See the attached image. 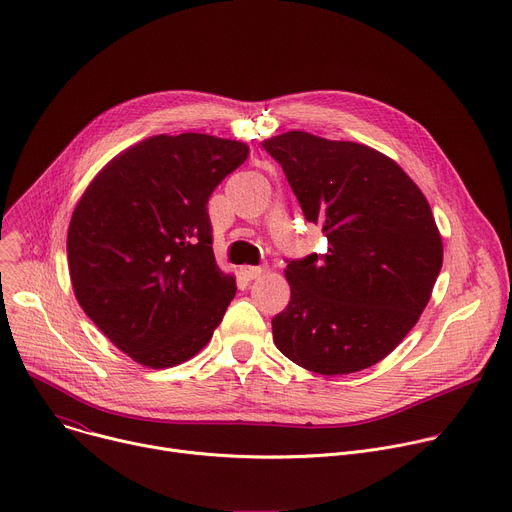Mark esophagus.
I'll return each mask as SVG.
<instances>
[{"label": "esophagus", "mask_w": 512, "mask_h": 512, "mask_svg": "<svg viewBox=\"0 0 512 512\" xmlns=\"http://www.w3.org/2000/svg\"><path fill=\"white\" fill-rule=\"evenodd\" d=\"M263 271H265L263 267H255V265H245V267H241V275H243L245 279H257Z\"/></svg>", "instance_id": "1"}]
</instances>
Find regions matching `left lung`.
Wrapping results in <instances>:
<instances>
[{"label":"left lung","mask_w":512,"mask_h":512,"mask_svg":"<svg viewBox=\"0 0 512 512\" xmlns=\"http://www.w3.org/2000/svg\"><path fill=\"white\" fill-rule=\"evenodd\" d=\"M328 253L287 261V308L275 346L318 375L383 360L417 324L444 247L417 184L385 154L354 141L287 131L263 141Z\"/></svg>","instance_id":"obj_1"}]
</instances>
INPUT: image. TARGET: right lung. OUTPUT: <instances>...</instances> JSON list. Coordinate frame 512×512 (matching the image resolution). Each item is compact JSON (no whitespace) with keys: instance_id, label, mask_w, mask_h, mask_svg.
<instances>
[{"instance_id":"right-lung-1","label":"right lung","mask_w":512,"mask_h":512,"mask_svg":"<svg viewBox=\"0 0 512 512\" xmlns=\"http://www.w3.org/2000/svg\"><path fill=\"white\" fill-rule=\"evenodd\" d=\"M247 156L243 141L154 135L113 158L72 212L66 253L75 296L143 367L192 358L235 298V277L214 261L206 204Z\"/></svg>"}]
</instances>
